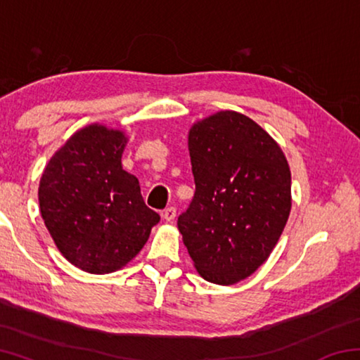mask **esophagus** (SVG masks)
Instances as JSON below:
<instances>
[{"label": "esophagus", "instance_id": "obj_1", "mask_svg": "<svg viewBox=\"0 0 360 360\" xmlns=\"http://www.w3.org/2000/svg\"><path fill=\"white\" fill-rule=\"evenodd\" d=\"M174 217H176V208H173V206H169V208L163 211V219H165L167 222H172Z\"/></svg>", "mask_w": 360, "mask_h": 360}]
</instances>
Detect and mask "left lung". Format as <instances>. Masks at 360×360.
I'll return each mask as SVG.
<instances>
[{
  "label": "left lung",
  "mask_w": 360,
  "mask_h": 360,
  "mask_svg": "<svg viewBox=\"0 0 360 360\" xmlns=\"http://www.w3.org/2000/svg\"><path fill=\"white\" fill-rule=\"evenodd\" d=\"M195 179L178 217L198 275L231 285L271 254L289 219L290 168L279 144L248 115L219 111L188 130Z\"/></svg>",
  "instance_id": "left-lung-1"
}]
</instances>
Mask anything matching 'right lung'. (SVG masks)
I'll return each mask as SVG.
<instances>
[{
    "mask_svg": "<svg viewBox=\"0 0 360 360\" xmlns=\"http://www.w3.org/2000/svg\"><path fill=\"white\" fill-rule=\"evenodd\" d=\"M127 143L119 129L84 127L51 157L39 181V211L53 243L92 275L125 266L160 221L138 179L122 168Z\"/></svg>",
    "mask_w": 360,
    "mask_h": 360,
    "instance_id": "1",
    "label": "right lung"
}]
</instances>
